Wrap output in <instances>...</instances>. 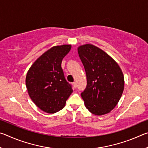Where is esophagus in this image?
<instances>
[{"instance_id": "esophagus-1", "label": "esophagus", "mask_w": 148, "mask_h": 148, "mask_svg": "<svg viewBox=\"0 0 148 148\" xmlns=\"http://www.w3.org/2000/svg\"><path fill=\"white\" fill-rule=\"evenodd\" d=\"M72 85H73V86H74V87H77L76 82H73V84H72Z\"/></svg>"}]
</instances>
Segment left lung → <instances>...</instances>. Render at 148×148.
I'll return each mask as SVG.
<instances>
[{"label": "left lung", "mask_w": 148, "mask_h": 148, "mask_svg": "<svg viewBox=\"0 0 148 148\" xmlns=\"http://www.w3.org/2000/svg\"><path fill=\"white\" fill-rule=\"evenodd\" d=\"M87 76V87L81 96L86 108L102 116L113 110L124 90V76L119 64L103 50L92 44L77 48Z\"/></svg>", "instance_id": "obj_1"}]
</instances>
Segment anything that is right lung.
<instances>
[{
	"label": "right lung",
	"mask_w": 148,
	"mask_h": 148,
	"mask_svg": "<svg viewBox=\"0 0 148 148\" xmlns=\"http://www.w3.org/2000/svg\"><path fill=\"white\" fill-rule=\"evenodd\" d=\"M71 45L51 47L40 56L27 72L25 83L30 98L36 106L48 114L62 110L72 94V86L65 79L62 60Z\"/></svg>",
	"instance_id": "1"
}]
</instances>
